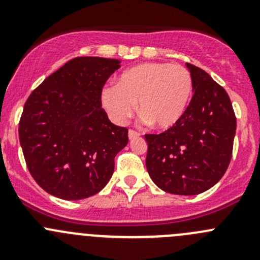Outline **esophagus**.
<instances>
[{
	"instance_id": "esophagus-1",
	"label": "esophagus",
	"mask_w": 260,
	"mask_h": 260,
	"mask_svg": "<svg viewBox=\"0 0 260 260\" xmlns=\"http://www.w3.org/2000/svg\"><path fill=\"white\" fill-rule=\"evenodd\" d=\"M138 137H140V133L138 132H136V131L133 129L128 131V138H129V140H135V138H138Z\"/></svg>"
}]
</instances>
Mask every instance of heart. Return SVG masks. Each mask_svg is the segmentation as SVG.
Here are the masks:
<instances>
[{
	"mask_svg": "<svg viewBox=\"0 0 260 260\" xmlns=\"http://www.w3.org/2000/svg\"><path fill=\"white\" fill-rule=\"evenodd\" d=\"M192 78L186 68L169 62H145L124 70L117 85L102 91V106L117 124L135 113L159 131L175 127L185 114L192 95Z\"/></svg>",
	"mask_w": 260,
	"mask_h": 260,
	"instance_id": "1",
	"label": "heart"
}]
</instances>
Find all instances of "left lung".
Instances as JSON below:
<instances>
[{"mask_svg":"<svg viewBox=\"0 0 260 260\" xmlns=\"http://www.w3.org/2000/svg\"><path fill=\"white\" fill-rule=\"evenodd\" d=\"M193 95L175 127L146 135V167L161 190L198 195L224 176L233 153L237 118L229 95L200 68L186 64Z\"/></svg>","mask_w":260,"mask_h":260,"instance_id":"8db88e82","label":"left lung"}]
</instances>
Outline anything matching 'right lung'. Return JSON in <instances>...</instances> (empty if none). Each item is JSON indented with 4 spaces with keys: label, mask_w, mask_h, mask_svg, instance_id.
<instances>
[{
    "label": "right lung",
    "mask_w": 260,
    "mask_h": 260,
    "mask_svg": "<svg viewBox=\"0 0 260 260\" xmlns=\"http://www.w3.org/2000/svg\"><path fill=\"white\" fill-rule=\"evenodd\" d=\"M119 68L117 59L75 57L26 101L20 145L31 176L50 195L81 200L111 180L115 154L128 143V129L108 119L101 95Z\"/></svg>",
    "instance_id": "add662e5"
}]
</instances>
